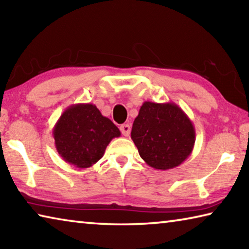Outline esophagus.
Segmentation results:
<instances>
[{"label": "esophagus", "mask_w": 249, "mask_h": 249, "mask_svg": "<svg viewBox=\"0 0 249 249\" xmlns=\"http://www.w3.org/2000/svg\"><path fill=\"white\" fill-rule=\"evenodd\" d=\"M120 129H121V132H122V134L124 135V136H129V134H130V125L129 124L121 125Z\"/></svg>", "instance_id": "1"}]
</instances>
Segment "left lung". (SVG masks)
Returning a JSON list of instances; mask_svg holds the SVG:
<instances>
[{
    "label": "left lung",
    "mask_w": 249,
    "mask_h": 249,
    "mask_svg": "<svg viewBox=\"0 0 249 249\" xmlns=\"http://www.w3.org/2000/svg\"><path fill=\"white\" fill-rule=\"evenodd\" d=\"M130 137L147 165L168 170L191 155L196 129L183 109L174 102L142 103Z\"/></svg>",
    "instance_id": "obj_1"
}]
</instances>
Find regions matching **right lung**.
Returning a JSON list of instances; mask_svg holds the SVG:
<instances>
[{
  "label": "right lung",
  "mask_w": 249,
  "mask_h": 249,
  "mask_svg": "<svg viewBox=\"0 0 249 249\" xmlns=\"http://www.w3.org/2000/svg\"><path fill=\"white\" fill-rule=\"evenodd\" d=\"M54 145L60 157L77 168H89L103 157L113 138L121 132L91 103L67 107L53 129Z\"/></svg>",
  "instance_id": "right-lung-1"
}]
</instances>
